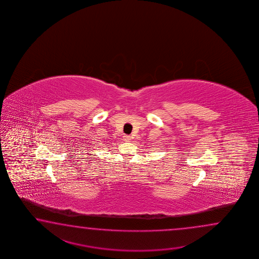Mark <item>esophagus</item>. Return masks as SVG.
<instances>
[{
  "mask_svg": "<svg viewBox=\"0 0 259 259\" xmlns=\"http://www.w3.org/2000/svg\"><path fill=\"white\" fill-rule=\"evenodd\" d=\"M123 140H124L125 142H131V140H132V137H131V136H128V135H125V136L123 137Z\"/></svg>",
  "mask_w": 259,
  "mask_h": 259,
  "instance_id": "1",
  "label": "esophagus"
}]
</instances>
